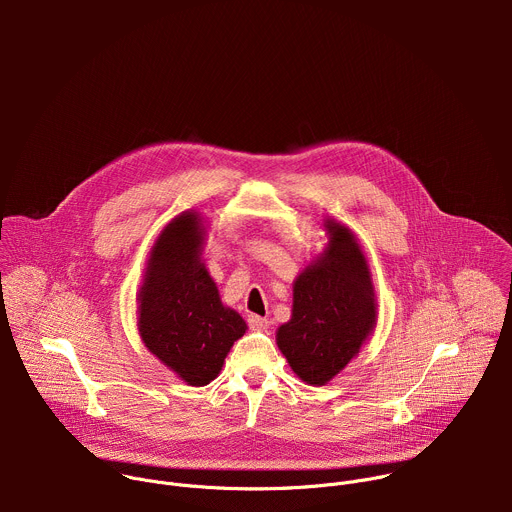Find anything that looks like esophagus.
<instances>
[{
    "label": "esophagus",
    "mask_w": 512,
    "mask_h": 512,
    "mask_svg": "<svg viewBox=\"0 0 512 512\" xmlns=\"http://www.w3.org/2000/svg\"><path fill=\"white\" fill-rule=\"evenodd\" d=\"M247 322H249V326H251L253 330L265 328V326L269 324V320H267V318H263V316H255V314H251V316L247 318Z\"/></svg>",
    "instance_id": "34e87169"
}]
</instances>
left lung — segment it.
I'll return each instance as SVG.
<instances>
[{"label":"left lung","instance_id":"left-lung-1","mask_svg":"<svg viewBox=\"0 0 512 512\" xmlns=\"http://www.w3.org/2000/svg\"><path fill=\"white\" fill-rule=\"evenodd\" d=\"M328 251L294 283L291 320L277 346L308 385L334 379L356 356L375 324V289L356 239L328 221Z\"/></svg>","mask_w":512,"mask_h":512}]
</instances>
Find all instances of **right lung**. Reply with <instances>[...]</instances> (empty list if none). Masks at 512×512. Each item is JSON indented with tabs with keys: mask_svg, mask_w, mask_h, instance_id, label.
I'll return each instance as SVG.
<instances>
[{
	"mask_svg": "<svg viewBox=\"0 0 512 512\" xmlns=\"http://www.w3.org/2000/svg\"><path fill=\"white\" fill-rule=\"evenodd\" d=\"M200 218L186 212L158 237L139 291L143 344L194 387L208 385L247 324L225 308L212 277L200 263Z\"/></svg>",
	"mask_w": 512,
	"mask_h": 512,
	"instance_id": "add662e5",
	"label": "right lung"
}]
</instances>
